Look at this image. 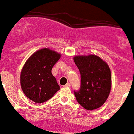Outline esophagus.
<instances>
[{
	"label": "esophagus",
	"mask_w": 134,
	"mask_h": 134,
	"mask_svg": "<svg viewBox=\"0 0 134 134\" xmlns=\"http://www.w3.org/2000/svg\"><path fill=\"white\" fill-rule=\"evenodd\" d=\"M64 87H70V84L69 83H67L65 86H64Z\"/></svg>",
	"instance_id": "34e87169"
}]
</instances>
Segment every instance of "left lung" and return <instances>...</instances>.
<instances>
[{"label": "left lung", "instance_id": "obj_1", "mask_svg": "<svg viewBox=\"0 0 134 134\" xmlns=\"http://www.w3.org/2000/svg\"><path fill=\"white\" fill-rule=\"evenodd\" d=\"M74 61L80 73L81 84L74 95L87 110L101 107L107 100L111 86L108 65L96 55L75 56Z\"/></svg>", "mask_w": 134, "mask_h": 134}]
</instances>
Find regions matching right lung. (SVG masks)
Wrapping results in <instances>:
<instances>
[{
  "mask_svg": "<svg viewBox=\"0 0 134 134\" xmlns=\"http://www.w3.org/2000/svg\"><path fill=\"white\" fill-rule=\"evenodd\" d=\"M60 54L48 48L33 54L26 62L20 74V85L28 98L38 104L46 102L60 90L52 74L54 65Z\"/></svg>",
  "mask_w": 134,
  "mask_h": 134,
  "instance_id": "1",
  "label": "right lung"
}]
</instances>
